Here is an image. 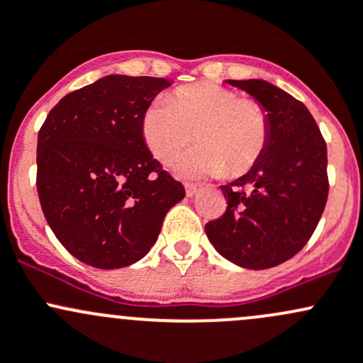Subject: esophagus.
Segmentation results:
<instances>
[{
    "label": "esophagus",
    "mask_w": 363,
    "mask_h": 363,
    "mask_svg": "<svg viewBox=\"0 0 363 363\" xmlns=\"http://www.w3.org/2000/svg\"><path fill=\"white\" fill-rule=\"evenodd\" d=\"M185 194L186 197H194L197 194V185H194V183H186L185 185Z\"/></svg>",
    "instance_id": "obj_1"
}]
</instances>
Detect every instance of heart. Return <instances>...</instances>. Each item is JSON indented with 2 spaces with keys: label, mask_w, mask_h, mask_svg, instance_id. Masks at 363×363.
<instances>
[{
  "label": "heart",
  "mask_w": 363,
  "mask_h": 363,
  "mask_svg": "<svg viewBox=\"0 0 363 363\" xmlns=\"http://www.w3.org/2000/svg\"><path fill=\"white\" fill-rule=\"evenodd\" d=\"M157 99L141 117L145 147L159 162L169 164L196 134L197 145L174 164L185 178L241 174L262 155L267 118L259 103L239 99L230 89L213 82L185 85Z\"/></svg>",
  "instance_id": "1"
}]
</instances>
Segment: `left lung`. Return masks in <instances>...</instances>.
<instances>
[{
    "mask_svg": "<svg viewBox=\"0 0 363 363\" xmlns=\"http://www.w3.org/2000/svg\"><path fill=\"white\" fill-rule=\"evenodd\" d=\"M267 118V143L252 169L222 185L227 209L204 230L223 259L269 269L304 248L327 204V145L308 108L265 80H227Z\"/></svg>",
    "mask_w": 363,
    "mask_h": 363,
    "instance_id": "8db88e82",
    "label": "left lung"
}]
</instances>
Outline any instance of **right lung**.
Wrapping results in <instances>:
<instances>
[{
	"label": "right lung",
	"instance_id": "obj_1",
	"mask_svg": "<svg viewBox=\"0 0 363 363\" xmlns=\"http://www.w3.org/2000/svg\"><path fill=\"white\" fill-rule=\"evenodd\" d=\"M171 80L108 74L65 96L38 133L36 189L55 238L98 269L143 259L185 197L145 147L141 117Z\"/></svg>",
	"mask_w": 363,
	"mask_h": 363
}]
</instances>
